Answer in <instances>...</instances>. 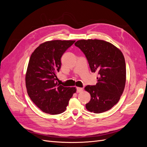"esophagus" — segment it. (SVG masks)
Instances as JSON below:
<instances>
[{
    "label": "esophagus",
    "mask_w": 147,
    "mask_h": 147,
    "mask_svg": "<svg viewBox=\"0 0 147 147\" xmlns=\"http://www.w3.org/2000/svg\"><path fill=\"white\" fill-rule=\"evenodd\" d=\"M83 91V89L82 88H77V92H80Z\"/></svg>",
    "instance_id": "obj_1"
}]
</instances>
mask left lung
<instances>
[{
	"label": "left lung",
	"mask_w": 147,
	"mask_h": 147,
	"mask_svg": "<svg viewBox=\"0 0 147 147\" xmlns=\"http://www.w3.org/2000/svg\"><path fill=\"white\" fill-rule=\"evenodd\" d=\"M75 45L85 55L91 72L99 75L96 85L84 88L91 95L86 108L94 113L106 112L118 103L125 87L126 69L123 53L113 44L101 40H80Z\"/></svg>",
	"instance_id": "left-lung-1"
}]
</instances>
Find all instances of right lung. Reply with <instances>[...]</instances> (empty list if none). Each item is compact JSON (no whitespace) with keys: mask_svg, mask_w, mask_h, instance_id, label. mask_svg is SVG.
I'll list each match as a JSON object with an SVG mask.
<instances>
[{"mask_svg":"<svg viewBox=\"0 0 147 147\" xmlns=\"http://www.w3.org/2000/svg\"><path fill=\"white\" fill-rule=\"evenodd\" d=\"M75 42L56 40L44 42L30 56L26 86L30 99L43 112L50 115L64 112L76 92L75 87H64L56 81L61 57Z\"/></svg>","mask_w":147,"mask_h":147,"instance_id":"add662e5","label":"right lung"}]
</instances>
